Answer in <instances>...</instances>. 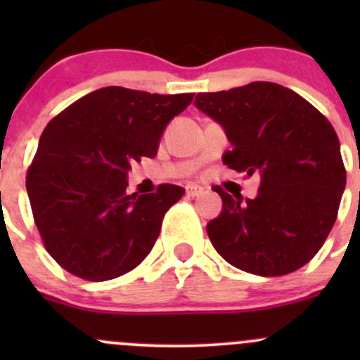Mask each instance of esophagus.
Instances as JSON below:
<instances>
[{
  "label": "esophagus",
  "instance_id": "1",
  "mask_svg": "<svg viewBox=\"0 0 360 360\" xmlns=\"http://www.w3.org/2000/svg\"><path fill=\"white\" fill-rule=\"evenodd\" d=\"M203 193V188L198 186V184H188L186 186V195L188 197H198V195Z\"/></svg>",
  "mask_w": 360,
  "mask_h": 360
}]
</instances>
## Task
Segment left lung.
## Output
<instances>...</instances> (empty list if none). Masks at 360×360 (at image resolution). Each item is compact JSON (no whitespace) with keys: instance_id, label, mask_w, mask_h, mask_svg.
<instances>
[{"instance_id":"1","label":"left lung","mask_w":360,"mask_h":360,"mask_svg":"<svg viewBox=\"0 0 360 360\" xmlns=\"http://www.w3.org/2000/svg\"><path fill=\"white\" fill-rule=\"evenodd\" d=\"M195 106L223 125L233 146L223 155L224 165L261 176L256 198L212 188L223 200L219 216L207 224L214 249L261 277L304 266L328 238L347 183L329 120L271 82L198 94Z\"/></svg>"}]
</instances>
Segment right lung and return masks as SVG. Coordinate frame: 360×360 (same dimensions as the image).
<instances>
[{"label":"right lung","mask_w":360,"mask_h":360,"mask_svg":"<svg viewBox=\"0 0 360 360\" xmlns=\"http://www.w3.org/2000/svg\"><path fill=\"white\" fill-rule=\"evenodd\" d=\"M193 94L104 86L52 118L25 176L32 216L50 256L92 282L134 270L153 249L163 216L184 195L176 184L127 193L134 162L153 158L167 123Z\"/></svg>","instance_id":"add662e5"}]
</instances>
